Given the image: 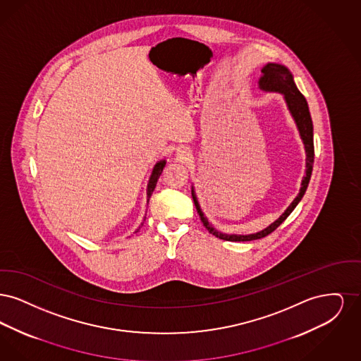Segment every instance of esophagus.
Returning a JSON list of instances; mask_svg holds the SVG:
<instances>
[{
  "label": "esophagus",
  "instance_id": "esophagus-1",
  "mask_svg": "<svg viewBox=\"0 0 361 361\" xmlns=\"http://www.w3.org/2000/svg\"><path fill=\"white\" fill-rule=\"evenodd\" d=\"M177 153H178V155H180V157H183V158H185V157H187V150H178V152H177Z\"/></svg>",
  "mask_w": 361,
  "mask_h": 361
}]
</instances>
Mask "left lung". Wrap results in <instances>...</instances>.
I'll list each match as a JSON object with an SVG mask.
<instances>
[{
	"mask_svg": "<svg viewBox=\"0 0 361 361\" xmlns=\"http://www.w3.org/2000/svg\"><path fill=\"white\" fill-rule=\"evenodd\" d=\"M262 75L259 78V87L262 90H271V92H279L284 94V99L287 102V105L291 111L292 116L298 124L300 137L303 139L305 143V149H306V176L302 180V188L299 195L295 197V200L292 202L291 206L286 209V212L276 221L275 224H271L269 227H267L265 230L259 231L257 234H250V235H228V234H222L221 231L215 230L211 224H208L207 218H204V214L202 212L199 202L196 199L195 190L192 188V196H193V202L197 209V214L202 219V222L204 224L207 230L209 231V234L215 235L216 238H221L224 240H231V242H245V240H255L264 238L267 235H269L272 231H275L276 228L283 224L288 215L293 211V208L298 206V203L302 200L306 189L309 187L310 178H311V173H312V165H314V133H312V121H311V115H310L309 105L305 99V96L299 92V89L295 85L292 74L290 70L286 66L277 65V63H268L265 65L261 70Z\"/></svg>",
	"mask_w": 361,
	"mask_h": 361,
	"instance_id": "left-lung-1",
	"label": "left lung"
}]
</instances>
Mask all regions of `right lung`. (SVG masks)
Wrapping results in <instances>:
<instances>
[{
	"instance_id": "obj_1",
	"label": "right lung",
	"mask_w": 361,
	"mask_h": 361,
	"mask_svg": "<svg viewBox=\"0 0 361 361\" xmlns=\"http://www.w3.org/2000/svg\"><path fill=\"white\" fill-rule=\"evenodd\" d=\"M165 164H166L165 161H161V162H158V164L155 165L154 169H153L150 181H149V185H147V202H149V199H150V196H152V193H153V190L155 189V185H157V181H158L159 176L164 172Z\"/></svg>"
}]
</instances>
